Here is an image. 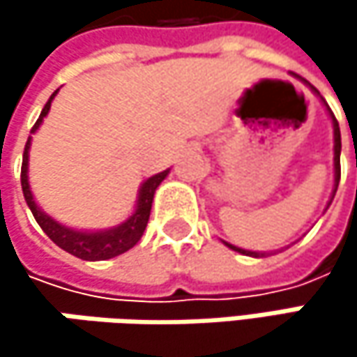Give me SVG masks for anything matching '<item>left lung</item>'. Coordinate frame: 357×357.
I'll use <instances>...</instances> for the list:
<instances>
[{"instance_id": "left-lung-1", "label": "left lung", "mask_w": 357, "mask_h": 357, "mask_svg": "<svg viewBox=\"0 0 357 357\" xmlns=\"http://www.w3.org/2000/svg\"><path fill=\"white\" fill-rule=\"evenodd\" d=\"M306 82V80H304ZM308 84V82H306ZM310 86V84H308ZM319 97H321V93L314 89V86H310ZM322 99V97H321ZM324 101V99H322ZM328 109V105H326ZM328 113H331V119H333V132H335V190H333V196H335V192H337V185H339V178H341V165H339V155H341V132H339V123H337V119H335V115H333V111L328 109ZM333 200V198H331ZM225 246H229L231 250H236V252H240V254H248V256H254V258H258V256H266V252H250V250H242V248H236V246H231V244H227L225 242Z\"/></svg>"}]
</instances>
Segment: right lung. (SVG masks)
Returning a JSON list of instances; mask_svg holds the SVG:
<instances>
[{"label": "right lung", "mask_w": 357, "mask_h": 357, "mask_svg": "<svg viewBox=\"0 0 357 357\" xmlns=\"http://www.w3.org/2000/svg\"><path fill=\"white\" fill-rule=\"evenodd\" d=\"M57 93L51 95V99L47 101V105L43 107L36 123L33 126L31 132H36L43 117L49 113L51 109V101ZM29 149H31V136L26 140L24 146V155H22V174H20V181H22V192H24V200L29 204V208L33 211L36 223L40 225V229L49 236V240L53 244H57L61 250L82 258V260H107L113 256H119L130 248H134L138 244V240L142 238L149 217H151V206H153V198H155V190L159 188V183L167 178V172H161L153 178H149L138 192V202H136V211L132 213L130 219H126L121 225L111 227L105 231H76L70 229L61 223H57L55 219H51L49 215H45L38 206H36L31 185H29Z\"/></svg>", "instance_id": "obj_1"}]
</instances>
